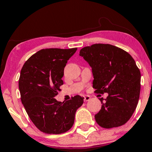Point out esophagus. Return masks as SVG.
<instances>
[{
  "instance_id": "1",
  "label": "esophagus",
  "mask_w": 152,
  "mask_h": 152,
  "mask_svg": "<svg viewBox=\"0 0 152 152\" xmlns=\"http://www.w3.org/2000/svg\"><path fill=\"white\" fill-rule=\"evenodd\" d=\"M91 99V97L89 96H84V102H88V101H89Z\"/></svg>"
}]
</instances>
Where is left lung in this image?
Masks as SVG:
<instances>
[{
	"label": "left lung",
	"instance_id": "obj_1",
	"mask_svg": "<svg viewBox=\"0 0 152 152\" xmlns=\"http://www.w3.org/2000/svg\"><path fill=\"white\" fill-rule=\"evenodd\" d=\"M91 67L93 88L99 94L107 93L100 99L102 109L95 115L103 128L124 125L137 108L141 88V73L129 53L110 44H94L80 50Z\"/></svg>",
	"mask_w": 152,
	"mask_h": 152
}]
</instances>
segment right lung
<instances>
[{
  "instance_id": "obj_1",
  "label": "right lung",
  "mask_w": 152,
  "mask_h": 152,
  "mask_svg": "<svg viewBox=\"0 0 152 152\" xmlns=\"http://www.w3.org/2000/svg\"><path fill=\"white\" fill-rule=\"evenodd\" d=\"M77 48L42 49L26 61L20 71V99L33 123L46 134L64 133L72 127L76 110L83 97L75 96L66 102L55 96L64 84V68Z\"/></svg>"
}]
</instances>
